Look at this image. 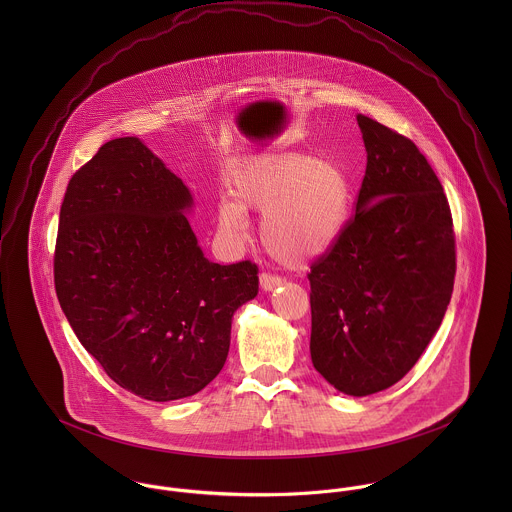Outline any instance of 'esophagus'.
I'll list each match as a JSON object with an SVG mask.
<instances>
[{
    "label": "esophagus",
    "mask_w": 512,
    "mask_h": 512,
    "mask_svg": "<svg viewBox=\"0 0 512 512\" xmlns=\"http://www.w3.org/2000/svg\"><path fill=\"white\" fill-rule=\"evenodd\" d=\"M282 284H284V280L280 276H274V274H268V272L260 274V288L264 292H272V290H276Z\"/></svg>",
    "instance_id": "1"
}]
</instances>
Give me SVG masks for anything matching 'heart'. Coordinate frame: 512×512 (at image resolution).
I'll return each mask as SVG.
<instances>
[{
  "label": "heart",
  "mask_w": 512,
  "mask_h": 512,
  "mask_svg": "<svg viewBox=\"0 0 512 512\" xmlns=\"http://www.w3.org/2000/svg\"><path fill=\"white\" fill-rule=\"evenodd\" d=\"M349 207L351 183L341 167L299 153H266L232 171L217 224L224 236L240 240L248 224L246 209L264 213L260 240L268 254L301 266L337 242Z\"/></svg>",
  "instance_id": "heart-1"
}]
</instances>
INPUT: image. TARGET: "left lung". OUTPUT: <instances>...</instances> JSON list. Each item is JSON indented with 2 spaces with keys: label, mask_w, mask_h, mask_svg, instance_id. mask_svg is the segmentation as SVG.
Instances as JSON below:
<instances>
[{
  "label": "left lung",
  "mask_w": 512,
  "mask_h": 512,
  "mask_svg": "<svg viewBox=\"0 0 512 512\" xmlns=\"http://www.w3.org/2000/svg\"><path fill=\"white\" fill-rule=\"evenodd\" d=\"M366 171L355 217L311 264V361L349 396L396 384L441 325L455 280L447 197L428 159L359 114Z\"/></svg>",
  "instance_id": "left-lung-1"
}]
</instances>
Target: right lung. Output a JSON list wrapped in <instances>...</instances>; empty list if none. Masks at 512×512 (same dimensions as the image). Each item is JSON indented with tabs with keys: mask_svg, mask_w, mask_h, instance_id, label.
<instances>
[{
	"mask_svg": "<svg viewBox=\"0 0 512 512\" xmlns=\"http://www.w3.org/2000/svg\"><path fill=\"white\" fill-rule=\"evenodd\" d=\"M185 183L138 138L98 149L69 181L55 290L82 347L153 402L203 390L226 363L234 311L258 293L250 260L209 262Z\"/></svg>",
	"mask_w": 512,
	"mask_h": 512,
	"instance_id": "right-lung-1",
	"label": "right lung"
}]
</instances>
